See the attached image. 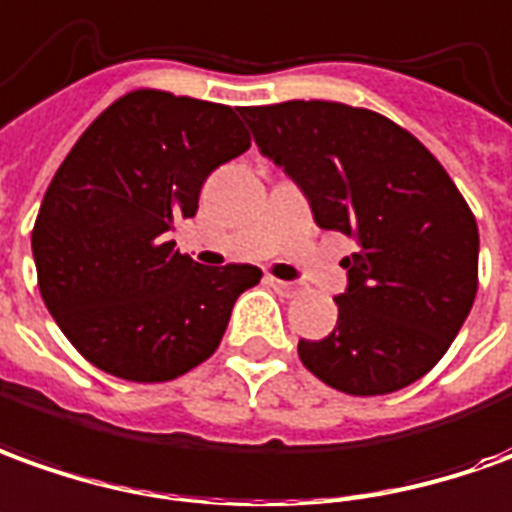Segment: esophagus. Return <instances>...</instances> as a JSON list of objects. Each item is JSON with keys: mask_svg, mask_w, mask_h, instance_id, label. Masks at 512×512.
<instances>
[{"mask_svg": "<svg viewBox=\"0 0 512 512\" xmlns=\"http://www.w3.org/2000/svg\"><path fill=\"white\" fill-rule=\"evenodd\" d=\"M264 281H267L273 290L284 292V295H295V292H298V284H292V281H281V278L276 276H264Z\"/></svg>", "mask_w": 512, "mask_h": 512, "instance_id": "34e87169", "label": "esophagus"}]
</instances>
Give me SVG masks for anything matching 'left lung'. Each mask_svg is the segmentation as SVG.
<instances>
[{
    "mask_svg": "<svg viewBox=\"0 0 512 512\" xmlns=\"http://www.w3.org/2000/svg\"><path fill=\"white\" fill-rule=\"evenodd\" d=\"M267 158L309 197L315 222L357 239L337 326L301 340L309 373L348 396L418 382L474 306L479 231L449 172L393 119L329 100L242 108Z\"/></svg>",
    "mask_w": 512,
    "mask_h": 512,
    "instance_id": "obj_1",
    "label": "left lung"
}]
</instances>
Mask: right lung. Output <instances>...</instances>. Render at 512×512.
<instances>
[{
    "label": "right lung",
    "mask_w": 512,
    "mask_h": 512,
    "mask_svg": "<svg viewBox=\"0 0 512 512\" xmlns=\"http://www.w3.org/2000/svg\"><path fill=\"white\" fill-rule=\"evenodd\" d=\"M242 108L136 88L102 111L55 172L33 225L38 290L66 340L125 382H169L217 351L253 264L175 250L203 181L250 147Z\"/></svg>",
    "instance_id": "right-lung-1"
}]
</instances>
